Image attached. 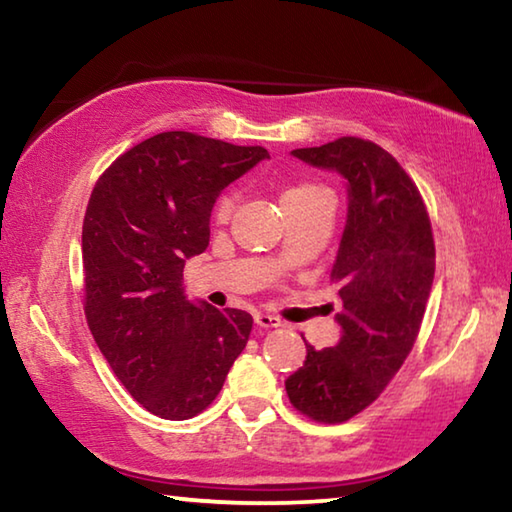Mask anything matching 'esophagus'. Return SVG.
Segmentation results:
<instances>
[{
	"instance_id": "obj_1",
	"label": "esophagus",
	"mask_w": 512,
	"mask_h": 512,
	"mask_svg": "<svg viewBox=\"0 0 512 512\" xmlns=\"http://www.w3.org/2000/svg\"><path fill=\"white\" fill-rule=\"evenodd\" d=\"M255 323L259 327H264V329H273V327H282L284 325L280 318L271 316V314H255Z\"/></svg>"
}]
</instances>
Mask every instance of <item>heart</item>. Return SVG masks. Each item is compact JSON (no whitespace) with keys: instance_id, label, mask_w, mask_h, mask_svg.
<instances>
[{"instance_id":"heart-1","label":"heart","mask_w":512,"mask_h":512,"mask_svg":"<svg viewBox=\"0 0 512 512\" xmlns=\"http://www.w3.org/2000/svg\"><path fill=\"white\" fill-rule=\"evenodd\" d=\"M323 198H332V196H329L327 189H323L320 185L296 183L284 189L280 196V203L284 207V212L291 214V212L305 210V207H311L314 203L323 201ZM232 210H235V194H223L214 207V219L219 223H225L232 216Z\"/></svg>"}]
</instances>
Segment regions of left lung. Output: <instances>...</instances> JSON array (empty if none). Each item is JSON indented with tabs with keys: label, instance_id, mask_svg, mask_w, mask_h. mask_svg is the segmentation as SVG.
<instances>
[{
	"label": "left lung",
	"instance_id": "8db88e82",
	"mask_svg": "<svg viewBox=\"0 0 512 512\" xmlns=\"http://www.w3.org/2000/svg\"><path fill=\"white\" fill-rule=\"evenodd\" d=\"M311 167L341 173L348 219L332 282L339 284L341 339L307 345V359L284 381L291 404L311 420H350L377 400L418 339L436 271L427 207L413 180L375 142L341 137L291 151Z\"/></svg>",
	"mask_w": 512,
	"mask_h": 512
}]
</instances>
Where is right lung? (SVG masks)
<instances>
[{
	"label": "right lung",
	"instance_id": "right-lung-1",
	"mask_svg": "<svg viewBox=\"0 0 512 512\" xmlns=\"http://www.w3.org/2000/svg\"><path fill=\"white\" fill-rule=\"evenodd\" d=\"M266 158L262 146L169 131L119 155L92 189L85 316L117 379L158 418L207 409L246 348L253 316L189 300L183 268L210 244L219 194Z\"/></svg>",
	"mask_w": 512,
	"mask_h": 512
}]
</instances>
